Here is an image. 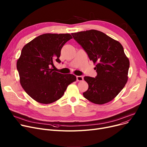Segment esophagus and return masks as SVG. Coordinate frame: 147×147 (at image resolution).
Returning a JSON list of instances; mask_svg holds the SVG:
<instances>
[{"instance_id":"obj_1","label":"esophagus","mask_w":147,"mask_h":147,"mask_svg":"<svg viewBox=\"0 0 147 147\" xmlns=\"http://www.w3.org/2000/svg\"><path fill=\"white\" fill-rule=\"evenodd\" d=\"M76 78H77V80L79 82H80L83 80V76H76Z\"/></svg>"}]
</instances>
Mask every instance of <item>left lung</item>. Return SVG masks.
I'll return each instance as SVG.
<instances>
[{"label":"left lung","instance_id":"left-lung-1","mask_svg":"<svg viewBox=\"0 0 147 147\" xmlns=\"http://www.w3.org/2000/svg\"><path fill=\"white\" fill-rule=\"evenodd\" d=\"M88 55L96 63L95 78L84 77L89 85L83 96L90 102L104 104L111 101L127 81L129 61L122 45L105 33L95 30L71 33Z\"/></svg>","mask_w":147,"mask_h":147}]
</instances>
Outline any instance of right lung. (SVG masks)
I'll return each instance as SVG.
<instances>
[{
    "instance_id": "obj_1",
    "label": "right lung",
    "mask_w": 147,
    "mask_h": 147,
    "mask_svg": "<svg viewBox=\"0 0 147 147\" xmlns=\"http://www.w3.org/2000/svg\"><path fill=\"white\" fill-rule=\"evenodd\" d=\"M72 38L69 34H43L23 47L17 63L20 83L26 93L42 104L57 101L67 86L76 80L71 74H64L53 70L64 44Z\"/></svg>"
}]
</instances>
